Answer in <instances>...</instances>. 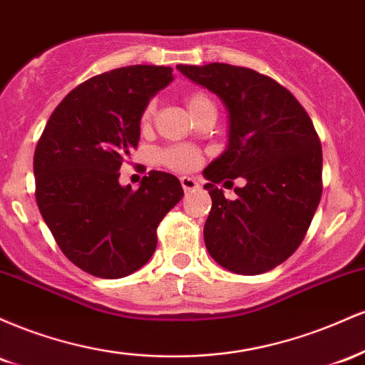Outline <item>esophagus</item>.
<instances>
[{"mask_svg":"<svg viewBox=\"0 0 365 365\" xmlns=\"http://www.w3.org/2000/svg\"><path fill=\"white\" fill-rule=\"evenodd\" d=\"M180 183H182L183 190L185 192H190V190H195V188H199V182L192 177H182L180 178Z\"/></svg>","mask_w":365,"mask_h":365,"instance_id":"esophagus-1","label":"esophagus"}]
</instances>
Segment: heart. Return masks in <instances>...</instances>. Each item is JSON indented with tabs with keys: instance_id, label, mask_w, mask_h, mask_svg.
Wrapping results in <instances>:
<instances>
[{
	"instance_id": "b5f03b06",
	"label": "heart",
	"mask_w": 365,
	"mask_h": 365,
	"mask_svg": "<svg viewBox=\"0 0 365 365\" xmlns=\"http://www.w3.org/2000/svg\"><path fill=\"white\" fill-rule=\"evenodd\" d=\"M185 104H187V110L190 113L192 116H195L197 113L204 108L212 106L211 99L207 98L206 94L202 92H190L187 94L185 98ZM153 113H154V103H149L148 106L144 108L140 116V123L142 127H148L153 120ZM159 159L165 166H168L171 170H177V171H188L192 168H195L197 163H199V153L195 149L188 148V145H171V148L165 149L161 154H159Z\"/></svg>"
}]
</instances>
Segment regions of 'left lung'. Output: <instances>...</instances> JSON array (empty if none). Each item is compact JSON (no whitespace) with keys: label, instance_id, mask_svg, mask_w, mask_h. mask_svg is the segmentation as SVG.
Wrapping results in <instances>:
<instances>
[{"label":"left lung","instance_id":"8db88e82","mask_svg":"<svg viewBox=\"0 0 365 365\" xmlns=\"http://www.w3.org/2000/svg\"><path fill=\"white\" fill-rule=\"evenodd\" d=\"M228 110V148L204 170L212 207L204 225L211 257L237 274H261L302 244L322 194V149L307 111L271 77L245 66L177 65ZM240 176L237 199L216 182Z\"/></svg>","mask_w":365,"mask_h":365}]
</instances>
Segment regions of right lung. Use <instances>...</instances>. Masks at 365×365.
<instances>
[{
    "label": "right lung",
    "mask_w": 365,
    "mask_h": 365,
    "mask_svg": "<svg viewBox=\"0 0 365 365\" xmlns=\"http://www.w3.org/2000/svg\"><path fill=\"white\" fill-rule=\"evenodd\" d=\"M170 66L132 65L89 78L49 116L36 145V200L61 252L82 271L135 273L158 244L163 217L183 197L175 175L149 171L121 187L120 166L140 139L149 99L173 81Z\"/></svg>",
    "instance_id": "obj_1"
}]
</instances>
